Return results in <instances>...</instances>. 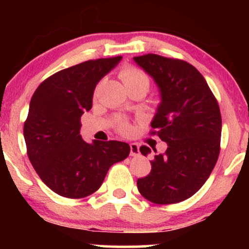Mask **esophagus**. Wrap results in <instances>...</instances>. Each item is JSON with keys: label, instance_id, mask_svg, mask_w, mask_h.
<instances>
[{"label": "esophagus", "instance_id": "obj_1", "mask_svg": "<svg viewBox=\"0 0 249 249\" xmlns=\"http://www.w3.org/2000/svg\"><path fill=\"white\" fill-rule=\"evenodd\" d=\"M139 154V145L137 142H131L130 144V156L136 157Z\"/></svg>", "mask_w": 249, "mask_h": 249}]
</instances>
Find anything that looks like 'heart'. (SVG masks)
Segmentation results:
<instances>
[{"label": "heart", "mask_w": 249, "mask_h": 249, "mask_svg": "<svg viewBox=\"0 0 249 249\" xmlns=\"http://www.w3.org/2000/svg\"><path fill=\"white\" fill-rule=\"evenodd\" d=\"M119 77H121L127 91L132 90V89H142V90L147 91L150 88V79H148L146 73L138 68L132 67V65L123 68L119 72ZM117 128L122 133L130 132V125L125 122H119Z\"/></svg>", "instance_id": "heart-1"}]
</instances>
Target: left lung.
<instances>
[{
    "label": "left lung",
    "instance_id": "1",
    "mask_svg": "<svg viewBox=\"0 0 249 249\" xmlns=\"http://www.w3.org/2000/svg\"><path fill=\"white\" fill-rule=\"evenodd\" d=\"M133 59L158 85L161 102L151 133L167 144L137 186L151 202L177 204L198 192L215 166L221 138L219 104L204 76L190 63L154 53ZM141 152L147 156L151 150L142 146Z\"/></svg>",
    "mask_w": 249,
    "mask_h": 249
}]
</instances>
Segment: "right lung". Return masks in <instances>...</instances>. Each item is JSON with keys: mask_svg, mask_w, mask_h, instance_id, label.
Here are the masks:
<instances>
[{"mask_svg": "<svg viewBox=\"0 0 249 249\" xmlns=\"http://www.w3.org/2000/svg\"><path fill=\"white\" fill-rule=\"evenodd\" d=\"M121 59H91L58 71L31 97L23 127L28 157L42 181L59 196L79 199L96 192L108 168L130 153L126 142L89 144L79 134L96 85Z\"/></svg>", "mask_w": 249, "mask_h": 249, "instance_id": "right-lung-1", "label": "right lung"}]
</instances>
